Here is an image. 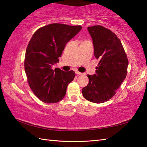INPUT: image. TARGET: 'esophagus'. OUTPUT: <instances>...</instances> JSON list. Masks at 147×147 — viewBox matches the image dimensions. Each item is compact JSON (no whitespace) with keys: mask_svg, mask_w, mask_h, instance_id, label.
I'll use <instances>...</instances> for the list:
<instances>
[{"mask_svg":"<svg viewBox=\"0 0 147 147\" xmlns=\"http://www.w3.org/2000/svg\"><path fill=\"white\" fill-rule=\"evenodd\" d=\"M76 74H77V75H81V74H82V73H80V72H78V71H76Z\"/></svg>","mask_w":147,"mask_h":147,"instance_id":"34e87169","label":"esophagus"}]
</instances>
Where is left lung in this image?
Masks as SVG:
<instances>
[{
  "mask_svg": "<svg viewBox=\"0 0 147 147\" xmlns=\"http://www.w3.org/2000/svg\"><path fill=\"white\" fill-rule=\"evenodd\" d=\"M98 59L96 73L88 74L89 83L82 90L84 97L94 103H102L115 95L127 74L128 60L122 43L110 30L102 26L88 27Z\"/></svg>",
  "mask_w": 147,
  "mask_h": 147,
  "instance_id": "left-lung-1",
  "label": "left lung"
}]
</instances>
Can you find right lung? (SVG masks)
Segmentation results:
<instances>
[{
	"label": "right lung",
	"mask_w": 147,
	"mask_h": 147,
	"mask_svg": "<svg viewBox=\"0 0 147 147\" xmlns=\"http://www.w3.org/2000/svg\"><path fill=\"white\" fill-rule=\"evenodd\" d=\"M81 26L53 23L39 28L26 50L24 70L30 88L41 101L58 102L65 95L75 73L63 71L53 65L59 61L66 44L81 30Z\"/></svg>",
	"instance_id": "obj_1"
}]
</instances>
